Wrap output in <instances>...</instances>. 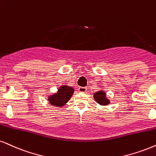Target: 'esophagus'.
<instances>
[{"label":"esophagus","mask_w":156,"mask_h":156,"mask_svg":"<svg viewBox=\"0 0 156 156\" xmlns=\"http://www.w3.org/2000/svg\"><path fill=\"white\" fill-rule=\"evenodd\" d=\"M78 90H79V92L84 93V92H86L87 88H86V87H80L79 88H78Z\"/></svg>","instance_id":"34e87169"}]
</instances>
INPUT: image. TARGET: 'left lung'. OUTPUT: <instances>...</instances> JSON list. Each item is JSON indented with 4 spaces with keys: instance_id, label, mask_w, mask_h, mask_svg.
Returning a JSON list of instances; mask_svg holds the SVG:
<instances>
[{
    "instance_id": "8db88e82",
    "label": "left lung",
    "mask_w": 156,
    "mask_h": 156,
    "mask_svg": "<svg viewBox=\"0 0 156 156\" xmlns=\"http://www.w3.org/2000/svg\"><path fill=\"white\" fill-rule=\"evenodd\" d=\"M94 98L96 103L101 106H108L110 104V100L106 97V94L103 89H100L94 94Z\"/></svg>"
}]
</instances>
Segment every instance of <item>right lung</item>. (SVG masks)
<instances>
[{"instance_id":"1","label":"right lung","mask_w":156,"mask_h":156,"mask_svg":"<svg viewBox=\"0 0 156 156\" xmlns=\"http://www.w3.org/2000/svg\"><path fill=\"white\" fill-rule=\"evenodd\" d=\"M74 91V88L71 86L62 85L59 87L58 91L47 96L48 103L54 107L62 108L71 98Z\"/></svg>"}]
</instances>
